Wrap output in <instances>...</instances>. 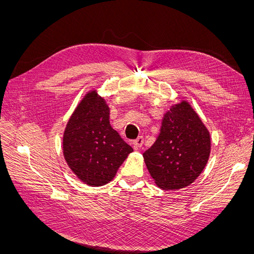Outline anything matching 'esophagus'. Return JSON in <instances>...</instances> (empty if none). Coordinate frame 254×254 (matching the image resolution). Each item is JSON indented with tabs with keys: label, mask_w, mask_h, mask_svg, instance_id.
<instances>
[{
	"label": "esophagus",
	"mask_w": 254,
	"mask_h": 254,
	"mask_svg": "<svg viewBox=\"0 0 254 254\" xmlns=\"http://www.w3.org/2000/svg\"><path fill=\"white\" fill-rule=\"evenodd\" d=\"M143 143H144V139H143V136H139L137 137L136 140H134L133 141V147H134V149H140L141 147H142V145H143Z\"/></svg>",
	"instance_id": "esophagus-1"
}]
</instances>
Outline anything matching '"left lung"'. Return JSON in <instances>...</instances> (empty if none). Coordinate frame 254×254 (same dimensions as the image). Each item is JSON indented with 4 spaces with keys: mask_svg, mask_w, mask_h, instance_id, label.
Here are the masks:
<instances>
[{
    "mask_svg": "<svg viewBox=\"0 0 254 254\" xmlns=\"http://www.w3.org/2000/svg\"><path fill=\"white\" fill-rule=\"evenodd\" d=\"M210 152L209 130L191 106L181 101L164 114L159 136L143 157L157 186L177 190L198 178Z\"/></svg>",
    "mask_w": 254,
    "mask_h": 254,
    "instance_id": "8db88e82",
    "label": "left lung"
}]
</instances>
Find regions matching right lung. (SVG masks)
I'll return each mask as SVG.
<instances>
[{
	"label": "right lung",
	"instance_id": "add662e5",
	"mask_svg": "<svg viewBox=\"0 0 254 254\" xmlns=\"http://www.w3.org/2000/svg\"><path fill=\"white\" fill-rule=\"evenodd\" d=\"M105 98L92 90L83 96L68 120L63 150L66 164L90 187L109 183L133 149L110 125Z\"/></svg>",
	"mask_w": 254,
	"mask_h": 254
}]
</instances>
